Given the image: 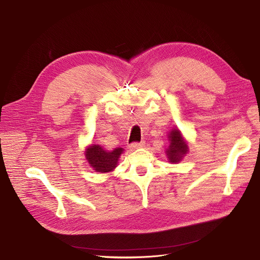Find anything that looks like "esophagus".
I'll return each mask as SVG.
<instances>
[{"label":"esophagus","instance_id":"1","mask_svg":"<svg viewBox=\"0 0 260 260\" xmlns=\"http://www.w3.org/2000/svg\"><path fill=\"white\" fill-rule=\"evenodd\" d=\"M145 146V142L144 141H141V142H135V143H132L131 144V148L132 149H138V148H142Z\"/></svg>","mask_w":260,"mask_h":260}]
</instances>
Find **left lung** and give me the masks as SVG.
Instances as JSON below:
<instances>
[{
	"label": "left lung",
	"mask_w": 260,
	"mask_h": 260,
	"mask_svg": "<svg viewBox=\"0 0 260 260\" xmlns=\"http://www.w3.org/2000/svg\"><path fill=\"white\" fill-rule=\"evenodd\" d=\"M170 144L166 150L168 160L172 164L179 162L182 157L187 153L188 147L178 128H172L168 135Z\"/></svg>",
	"instance_id": "obj_1"
}]
</instances>
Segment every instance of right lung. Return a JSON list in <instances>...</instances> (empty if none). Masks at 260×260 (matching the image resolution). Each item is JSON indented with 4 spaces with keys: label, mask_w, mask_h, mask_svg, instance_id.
Instances as JSON below:
<instances>
[{
    "label": "right lung",
    "mask_w": 260,
    "mask_h": 260,
    "mask_svg": "<svg viewBox=\"0 0 260 260\" xmlns=\"http://www.w3.org/2000/svg\"><path fill=\"white\" fill-rule=\"evenodd\" d=\"M123 151L124 149L120 147L115 148L112 151H107L101 145L92 144L86 149L85 156L93 170L106 173L113 171L117 167L118 159Z\"/></svg>",
    "instance_id": "obj_1"
}]
</instances>
